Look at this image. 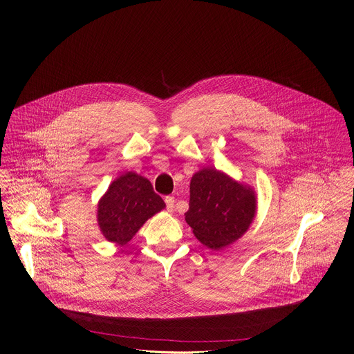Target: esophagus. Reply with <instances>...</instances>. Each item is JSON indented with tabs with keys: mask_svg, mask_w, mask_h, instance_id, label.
<instances>
[{
	"mask_svg": "<svg viewBox=\"0 0 354 354\" xmlns=\"http://www.w3.org/2000/svg\"><path fill=\"white\" fill-rule=\"evenodd\" d=\"M165 206H167L168 212H172V210H174V206H175V197L167 196V197H165Z\"/></svg>",
	"mask_w": 354,
	"mask_h": 354,
	"instance_id": "34e87169",
	"label": "esophagus"
}]
</instances>
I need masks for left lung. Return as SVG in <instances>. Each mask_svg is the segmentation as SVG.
<instances>
[{"mask_svg": "<svg viewBox=\"0 0 354 354\" xmlns=\"http://www.w3.org/2000/svg\"><path fill=\"white\" fill-rule=\"evenodd\" d=\"M255 193L213 168L194 174L190 182L186 223L196 238L220 249L243 235L255 216Z\"/></svg>", "mask_w": 354, "mask_h": 354, "instance_id": "8db88e82", "label": "left lung"}]
</instances>
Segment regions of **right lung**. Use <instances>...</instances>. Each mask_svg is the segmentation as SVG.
<instances>
[{
  "instance_id": "1",
  "label": "right lung",
  "mask_w": 354,
  "mask_h": 354,
  "mask_svg": "<svg viewBox=\"0 0 354 354\" xmlns=\"http://www.w3.org/2000/svg\"><path fill=\"white\" fill-rule=\"evenodd\" d=\"M164 207V200L148 179L127 172L100 198L97 224L108 241L126 245L149 217Z\"/></svg>"
}]
</instances>
